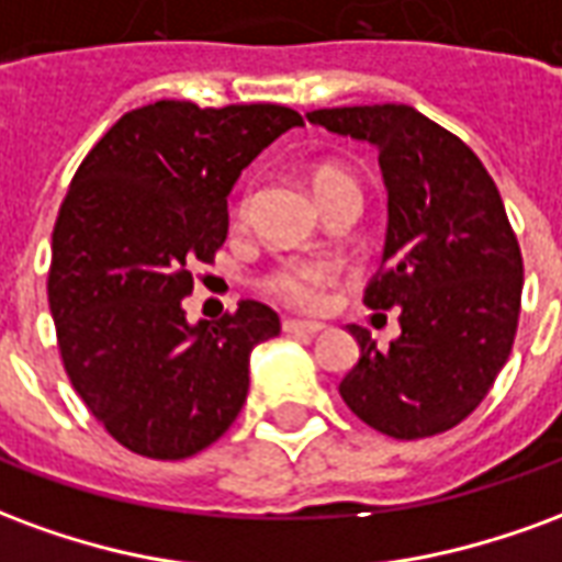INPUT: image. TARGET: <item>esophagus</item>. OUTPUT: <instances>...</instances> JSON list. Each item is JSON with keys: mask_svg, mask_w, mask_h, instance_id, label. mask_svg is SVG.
Listing matches in <instances>:
<instances>
[{"mask_svg": "<svg viewBox=\"0 0 562 562\" xmlns=\"http://www.w3.org/2000/svg\"><path fill=\"white\" fill-rule=\"evenodd\" d=\"M325 325H318V322H301V318H282V330L285 334H297V337H316L322 334Z\"/></svg>", "mask_w": 562, "mask_h": 562, "instance_id": "esophagus-1", "label": "esophagus"}]
</instances>
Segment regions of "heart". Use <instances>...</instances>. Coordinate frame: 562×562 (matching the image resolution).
<instances>
[{
	"label": "heart",
	"mask_w": 562,
	"mask_h": 562,
	"mask_svg": "<svg viewBox=\"0 0 562 562\" xmlns=\"http://www.w3.org/2000/svg\"><path fill=\"white\" fill-rule=\"evenodd\" d=\"M355 183L346 173L334 168H322L316 173V195H325L328 189ZM337 265L330 258H282L261 277V292L270 294L273 301L292 306V310H316L325 297V289L337 280Z\"/></svg>",
	"instance_id": "heart-1"
}]
</instances>
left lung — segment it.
Returning <instances> with one entry per match:
<instances>
[{"label":"left lung","instance_id":"1","mask_svg":"<svg viewBox=\"0 0 562 562\" xmlns=\"http://www.w3.org/2000/svg\"><path fill=\"white\" fill-rule=\"evenodd\" d=\"M306 120L373 144L389 189L385 252L364 304L401 306V337L376 349L370 330L349 325L361 358L340 397L394 439L446 434L487 397L518 330L524 261L503 198L479 156L409 104Z\"/></svg>","mask_w":562,"mask_h":562}]
</instances>
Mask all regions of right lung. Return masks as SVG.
<instances>
[{"label": "right lung", "mask_w": 562, "mask_h": 562, "mask_svg": "<svg viewBox=\"0 0 562 562\" xmlns=\"http://www.w3.org/2000/svg\"><path fill=\"white\" fill-rule=\"evenodd\" d=\"M304 116L282 104L128 111L80 161L54 225L47 301L71 385L120 446L183 460L216 442L249 391V352L280 334L258 301L189 325L192 265L228 237V192Z\"/></svg>", "instance_id": "add662e5"}]
</instances>
